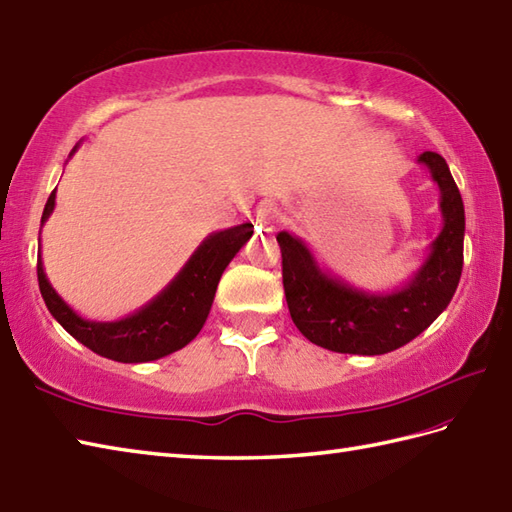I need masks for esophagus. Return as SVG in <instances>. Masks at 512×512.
Returning <instances> with one entry per match:
<instances>
[{
    "label": "esophagus",
    "instance_id": "34e87169",
    "mask_svg": "<svg viewBox=\"0 0 512 512\" xmlns=\"http://www.w3.org/2000/svg\"><path fill=\"white\" fill-rule=\"evenodd\" d=\"M280 221V214L274 206H263L256 212V230L258 232H274Z\"/></svg>",
    "mask_w": 512,
    "mask_h": 512
}]
</instances>
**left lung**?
Wrapping results in <instances>:
<instances>
[{
    "instance_id": "obj_1",
    "label": "left lung",
    "mask_w": 512,
    "mask_h": 512,
    "mask_svg": "<svg viewBox=\"0 0 512 512\" xmlns=\"http://www.w3.org/2000/svg\"><path fill=\"white\" fill-rule=\"evenodd\" d=\"M440 188L442 230L425 263L394 291H363L317 265L302 238L280 232L282 285L298 331L315 346L348 355H383L418 337L447 309L462 274L464 203L445 157H418Z\"/></svg>"
}]
</instances>
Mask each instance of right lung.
<instances>
[{"instance_id": "right-lung-1", "label": "right lung", "mask_w": 512, "mask_h": 512, "mask_svg": "<svg viewBox=\"0 0 512 512\" xmlns=\"http://www.w3.org/2000/svg\"><path fill=\"white\" fill-rule=\"evenodd\" d=\"M76 149L78 144L70 157ZM54 199L56 190H52L48 203H45L41 225L50 219ZM252 234V223L234 225L210 234L181 267L179 274L151 302L116 322L85 320L72 306H67L45 276L41 252L37 260L39 289L54 320L96 355L122 363L155 361L184 348L199 335L208 320L225 267Z\"/></svg>"}]
</instances>
